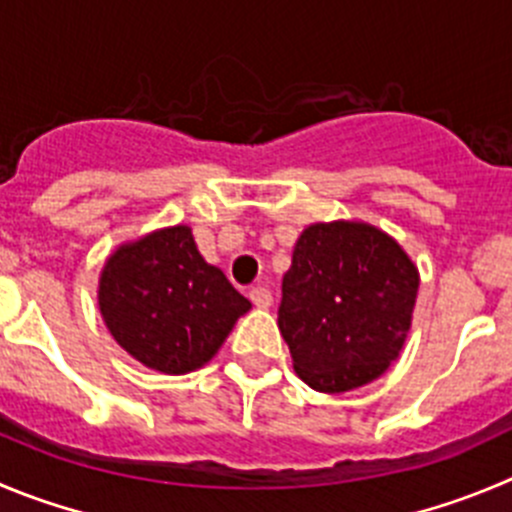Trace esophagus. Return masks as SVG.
Instances as JSON below:
<instances>
[{
  "mask_svg": "<svg viewBox=\"0 0 512 512\" xmlns=\"http://www.w3.org/2000/svg\"><path fill=\"white\" fill-rule=\"evenodd\" d=\"M250 300L252 303L257 305V308H270V303H272V293L267 288H252L250 290Z\"/></svg>",
  "mask_w": 512,
  "mask_h": 512,
  "instance_id": "1",
  "label": "esophagus"
}]
</instances>
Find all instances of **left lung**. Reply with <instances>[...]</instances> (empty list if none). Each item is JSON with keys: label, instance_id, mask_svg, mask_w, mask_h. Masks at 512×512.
<instances>
[{"label": "left lung", "instance_id": "obj_1", "mask_svg": "<svg viewBox=\"0 0 512 512\" xmlns=\"http://www.w3.org/2000/svg\"><path fill=\"white\" fill-rule=\"evenodd\" d=\"M417 290L412 257L374 224L305 227L278 310L295 374L323 394L379 379L407 341Z\"/></svg>", "mask_w": 512, "mask_h": 512}]
</instances>
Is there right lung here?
Returning a JSON list of instances; mask_svg holds the SVG:
<instances>
[{"label":"right lung","instance_id":"obj_1","mask_svg":"<svg viewBox=\"0 0 512 512\" xmlns=\"http://www.w3.org/2000/svg\"><path fill=\"white\" fill-rule=\"evenodd\" d=\"M98 305L123 351L174 376L212 361L237 318L252 308L199 255L186 224L118 247L100 272Z\"/></svg>","mask_w":512,"mask_h":512}]
</instances>
